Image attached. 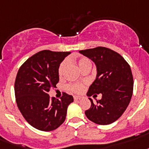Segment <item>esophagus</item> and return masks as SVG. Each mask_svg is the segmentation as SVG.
I'll return each mask as SVG.
<instances>
[{
    "label": "esophagus",
    "instance_id": "1",
    "mask_svg": "<svg viewBox=\"0 0 149 149\" xmlns=\"http://www.w3.org/2000/svg\"><path fill=\"white\" fill-rule=\"evenodd\" d=\"M80 99H81V97H79V96H74L75 101H78V100H79Z\"/></svg>",
    "mask_w": 149,
    "mask_h": 149
}]
</instances>
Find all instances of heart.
Wrapping results in <instances>:
<instances>
[{
    "label": "heart",
    "instance_id": "b5f03b06",
    "mask_svg": "<svg viewBox=\"0 0 149 149\" xmlns=\"http://www.w3.org/2000/svg\"><path fill=\"white\" fill-rule=\"evenodd\" d=\"M77 64H78L79 67L81 70L86 65H88V64L91 65V61L86 57H81L77 61ZM66 60H64V61H63L60 63V66H59V69H58V74H59L60 77L63 75L64 70L66 68ZM66 88H67L69 91L72 92V93H80L83 89V84H82V83H71V84L67 85Z\"/></svg>",
    "mask_w": 149,
    "mask_h": 149
}]
</instances>
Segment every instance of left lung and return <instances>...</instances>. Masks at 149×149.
<instances>
[{
  "label": "left lung",
  "mask_w": 149,
  "mask_h": 149,
  "mask_svg": "<svg viewBox=\"0 0 149 149\" xmlns=\"http://www.w3.org/2000/svg\"><path fill=\"white\" fill-rule=\"evenodd\" d=\"M90 58L97 67L96 79L89 88L87 95L102 93V99L91 102L85 114L89 120L99 125L114 123L129 106L133 92V77L126 60L117 52L107 47H97L80 50Z\"/></svg>",
  "instance_id": "1"
}]
</instances>
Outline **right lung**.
Listing matches in <instances>:
<instances>
[{"mask_svg": "<svg viewBox=\"0 0 149 149\" xmlns=\"http://www.w3.org/2000/svg\"><path fill=\"white\" fill-rule=\"evenodd\" d=\"M70 52L42 50L21 65L14 83L16 102L26 121L40 131L57 129L66 119L72 95L63 93L60 100L48 95L59 82L60 63Z\"/></svg>", "mask_w": 149, "mask_h": 149, "instance_id": "right-lung-1", "label": "right lung"}]
</instances>
